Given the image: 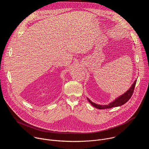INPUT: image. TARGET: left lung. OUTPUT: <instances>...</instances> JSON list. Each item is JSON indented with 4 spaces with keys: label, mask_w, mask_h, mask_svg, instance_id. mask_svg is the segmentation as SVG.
<instances>
[{
    "label": "left lung",
    "mask_w": 149,
    "mask_h": 149,
    "mask_svg": "<svg viewBox=\"0 0 149 149\" xmlns=\"http://www.w3.org/2000/svg\"><path fill=\"white\" fill-rule=\"evenodd\" d=\"M137 82V79H136L133 84L132 85V86L130 87V88L127 90L125 93L122 94L121 95L117 97L113 101L110 102L108 104H105V105H100V104H97L95 102H93L92 101H91L88 97H87L88 101L91 103V104L94 106V107L97 109H111L113 107H119V106L123 105L125 103H126L127 101H128L131 97L133 95L136 84Z\"/></svg>",
    "instance_id": "8db88e82"
}]
</instances>
